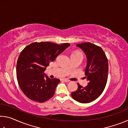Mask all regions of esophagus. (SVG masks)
Masks as SVG:
<instances>
[{
	"instance_id": "34e87169",
	"label": "esophagus",
	"mask_w": 128,
	"mask_h": 128,
	"mask_svg": "<svg viewBox=\"0 0 128 128\" xmlns=\"http://www.w3.org/2000/svg\"><path fill=\"white\" fill-rule=\"evenodd\" d=\"M62 81H64V82H69V81L68 80H67V79H66V78H62Z\"/></svg>"
}]
</instances>
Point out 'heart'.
Returning a JSON list of instances; mask_svg holds the SVG:
<instances>
[{
    "instance_id": "1",
    "label": "heart",
    "mask_w": 128,
    "mask_h": 128,
    "mask_svg": "<svg viewBox=\"0 0 128 128\" xmlns=\"http://www.w3.org/2000/svg\"><path fill=\"white\" fill-rule=\"evenodd\" d=\"M76 52H75V53H76Z\"/></svg>"
}]
</instances>
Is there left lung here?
Listing matches in <instances>:
<instances>
[{
    "mask_svg": "<svg viewBox=\"0 0 128 128\" xmlns=\"http://www.w3.org/2000/svg\"><path fill=\"white\" fill-rule=\"evenodd\" d=\"M77 46L85 52L87 57L85 74L88 83L85 88L78 83L77 90L71 95L80 103H88L98 98L104 90L108 79V59L100 47L90 42L80 43Z\"/></svg>",
    "mask_w": 128,
    "mask_h": 128,
    "instance_id": "1",
    "label": "left lung"
}]
</instances>
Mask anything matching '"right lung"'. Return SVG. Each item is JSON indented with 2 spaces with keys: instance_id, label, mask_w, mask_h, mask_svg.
I'll return each instance as SVG.
<instances>
[{
  "instance_id": "add662e5",
  "label": "right lung",
  "mask_w": 128,
  "mask_h": 128,
  "mask_svg": "<svg viewBox=\"0 0 128 128\" xmlns=\"http://www.w3.org/2000/svg\"><path fill=\"white\" fill-rule=\"evenodd\" d=\"M70 45L34 42L21 52L17 62V79L21 90L30 100L43 103L54 96L60 81L46 76L45 78L44 72L50 62H54Z\"/></svg>"
}]
</instances>
